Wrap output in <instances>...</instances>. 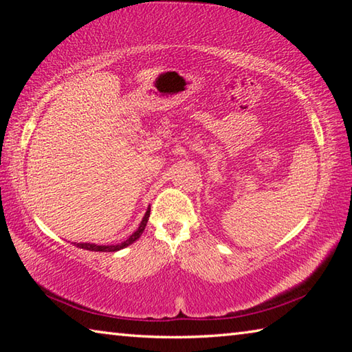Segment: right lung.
I'll return each instance as SVG.
<instances>
[{
	"mask_svg": "<svg viewBox=\"0 0 352 352\" xmlns=\"http://www.w3.org/2000/svg\"><path fill=\"white\" fill-rule=\"evenodd\" d=\"M147 220H148V212H146V216L142 217L141 223L138 226V230L132 233V236H129L126 241L121 242V243H116V245H96V243H77V247L83 248V250H90V252H118V250H122L129 247L130 243H133L136 239H140V236L142 234V231H144L146 225H147Z\"/></svg>",
	"mask_w": 352,
	"mask_h": 352,
	"instance_id": "add662e5",
	"label": "right lung"
}]
</instances>
